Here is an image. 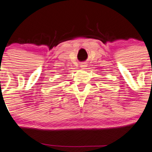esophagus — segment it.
<instances>
[{
    "mask_svg": "<svg viewBox=\"0 0 152 152\" xmlns=\"http://www.w3.org/2000/svg\"><path fill=\"white\" fill-rule=\"evenodd\" d=\"M87 63H85V62H83V63H82L81 64V65H80V66H81V68H83V69H84L85 67H87Z\"/></svg>",
    "mask_w": 152,
    "mask_h": 152,
    "instance_id": "esophagus-1",
    "label": "esophagus"
}]
</instances>
